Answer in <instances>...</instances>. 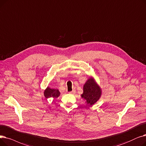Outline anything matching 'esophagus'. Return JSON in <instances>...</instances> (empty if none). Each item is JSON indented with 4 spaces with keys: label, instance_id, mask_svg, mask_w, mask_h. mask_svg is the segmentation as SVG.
Segmentation results:
<instances>
[{
    "label": "esophagus",
    "instance_id": "1",
    "mask_svg": "<svg viewBox=\"0 0 146 146\" xmlns=\"http://www.w3.org/2000/svg\"><path fill=\"white\" fill-rule=\"evenodd\" d=\"M69 94H75V90H72V91H71V92H70L69 93Z\"/></svg>",
    "mask_w": 146,
    "mask_h": 146
}]
</instances>
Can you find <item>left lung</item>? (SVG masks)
<instances>
[{"label":"left lung","instance_id":"left-lung-1","mask_svg":"<svg viewBox=\"0 0 146 146\" xmlns=\"http://www.w3.org/2000/svg\"><path fill=\"white\" fill-rule=\"evenodd\" d=\"M102 94V90L99 85L92 77H90L83 87L82 98L86 100L88 106L94 105L98 102Z\"/></svg>","mask_w":146,"mask_h":146}]
</instances>
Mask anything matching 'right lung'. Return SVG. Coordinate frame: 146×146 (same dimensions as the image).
<instances>
[{"instance_id":"obj_1","label":"right lung","mask_w":146,"mask_h":146,"mask_svg":"<svg viewBox=\"0 0 146 146\" xmlns=\"http://www.w3.org/2000/svg\"><path fill=\"white\" fill-rule=\"evenodd\" d=\"M44 95L46 98H57L60 96V92L57 89H52L47 87L44 90Z\"/></svg>"}]
</instances>
